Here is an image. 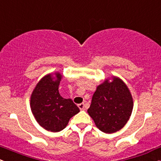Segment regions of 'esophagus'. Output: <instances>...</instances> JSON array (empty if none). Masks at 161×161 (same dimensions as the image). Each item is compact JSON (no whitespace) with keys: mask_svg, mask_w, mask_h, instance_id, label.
<instances>
[{"mask_svg":"<svg viewBox=\"0 0 161 161\" xmlns=\"http://www.w3.org/2000/svg\"><path fill=\"white\" fill-rule=\"evenodd\" d=\"M78 107H79V108L80 109V110H84V103L79 104Z\"/></svg>","mask_w":161,"mask_h":161,"instance_id":"1","label":"esophagus"}]
</instances>
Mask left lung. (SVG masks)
Returning a JSON list of instances; mask_svg holds the SVG:
<instances>
[{
	"label": "left lung",
	"instance_id": "8db88e82",
	"mask_svg": "<svg viewBox=\"0 0 161 161\" xmlns=\"http://www.w3.org/2000/svg\"><path fill=\"white\" fill-rule=\"evenodd\" d=\"M133 101L126 84L112 77L97 87L87 109L96 126L105 133H113L123 128L132 114Z\"/></svg>",
	"mask_w": 161,
	"mask_h": 161
}]
</instances>
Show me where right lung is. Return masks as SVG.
Listing matches in <instances>:
<instances>
[{
	"label": "right lung",
	"mask_w": 161,
	"mask_h": 161,
	"mask_svg": "<svg viewBox=\"0 0 161 161\" xmlns=\"http://www.w3.org/2000/svg\"><path fill=\"white\" fill-rule=\"evenodd\" d=\"M47 74L36 84L31 95V110L38 123L47 131L59 132L80 109L70 98H64L59 93L62 79L59 73Z\"/></svg>",
	"instance_id": "add662e5"
}]
</instances>
